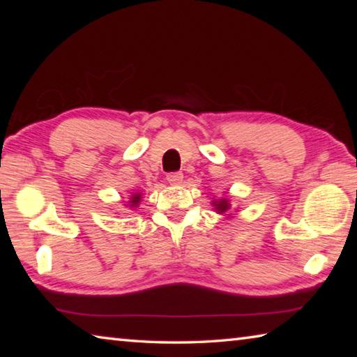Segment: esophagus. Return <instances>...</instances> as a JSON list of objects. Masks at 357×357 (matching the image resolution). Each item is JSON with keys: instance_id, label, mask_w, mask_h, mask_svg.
Returning a JSON list of instances; mask_svg holds the SVG:
<instances>
[{"instance_id": "obj_1", "label": "esophagus", "mask_w": 357, "mask_h": 357, "mask_svg": "<svg viewBox=\"0 0 357 357\" xmlns=\"http://www.w3.org/2000/svg\"><path fill=\"white\" fill-rule=\"evenodd\" d=\"M183 173L181 172H173V173H168L167 174V181L170 184H181L183 183Z\"/></svg>"}]
</instances>
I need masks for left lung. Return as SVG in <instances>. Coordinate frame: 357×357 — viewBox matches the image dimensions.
Segmentation results:
<instances>
[{"label":"left lung","mask_w":357,"mask_h":357,"mask_svg":"<svg viewBox=\"0 0 357 357\" xmlns=\"http://www.w3.org/2000/svg\"><path fill=\"white\" fill-rule=\"evenodd\" d=\"M214 206H215V209L219 211V213H225V211L229 208V204L227 203V200H222V202H214Z\"/></svg>","instance_id":"obj_1"}]
</instances>
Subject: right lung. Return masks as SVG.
<instances>
[{"instance_id":"obj_1","label":"right lung","mask_w":357,"mask_h":357,"mask_svg":"<svg viewBox=\"0 0 357 357\" xmlns=\"http://www.w3.org/2000/svg\"><path fill=\"white\" fill-rule=\"evenodd\" d=\"M140 200H142V198H140V193H135V195L130 198V206H137V204L140 203Z\"/></svg>"}]
</instances>
